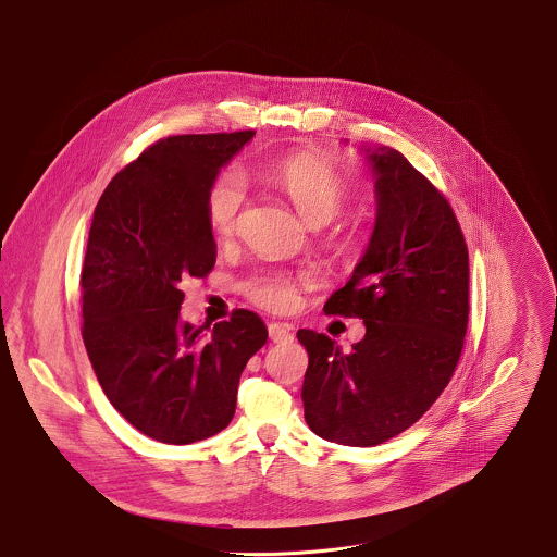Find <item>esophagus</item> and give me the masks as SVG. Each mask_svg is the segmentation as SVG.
I'll use <instances>...</instances> for the list:
<instances>
[{"label":"esophagus","instance_id":"1","mask_svg":"<svg viewBox=\"0 0 557 557\" xmlns=\"http://www.w3.org/2000/svg\"><path fill=\"white\" fill-rule=\"evenodd\" d=\"M269 339L273 343L290 342L293 333L288 324H280V322H271L269 324Z\"/></svg>","mask_w":557,"mask_h":557}]
</instances>
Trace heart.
Instances as JSON below:
<instances>
[{
    "instance_id": "obj_1",
    "label": "heart",
    "mask_w": 557,
    "mask_h": 557,
    "mask_svg": "<svg viewBox=\"0 0 557 557\" xmlns=\"http://www.w3.org/2000/svg\"><path fill=\"white\" fill-rule=\"evenodd\" d=\"M264 177L280 188L307 224L320 226L342 212L349 186L342 173L313 152H293L264 168ZM248 203V182L237 170L218 173L206 199V218L215 239H231ZM302 280L282 271H260L244 288L252 302L271 311H288L297 305Z\"/></svg>"
}]
</instances>
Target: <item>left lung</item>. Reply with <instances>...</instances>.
Masks as SVG:
<instances>
[{"label": "left lung", "instance_id": "1", "mask_svg": "<svg viewBox=\"0 0 557 557\" xmlns=\"http://www.w3.org/2000/svg\"><path fill=\"white\" fill-rule=\"evenodd\" d=\"M369 152L377 218L367 255L324 313L360 318L343 354L300 329L309 354L305 422L318 436L373 447L413 426L449 384L469 324V248L445 195L398 150Z\"/></svg>", "mask_w": 557, "mask_h": 557}]
</instances>
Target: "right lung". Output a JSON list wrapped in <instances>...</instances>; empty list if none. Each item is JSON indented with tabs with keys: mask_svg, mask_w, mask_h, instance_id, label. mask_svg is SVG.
<instances>
[{
	"mask_svg": "<svg viewBox=\"0 0 557 557\" xmlns=\"http://www.w3.org/2000/svg\"><path fill=\"white\" fill-rule=\"evenodd\" d=\"M255 133L159 139L112 177L92 214L81 275L86 354L114 409L161 443L226 429L239 377L267 342L248 309L210 335L180 318L182 282L215 264L208 190Z\"/></svg>",
	"mask_w": 557,
	"mask_h": 557,
	"instance_id": "add662e5",
	"label": "right lung"
}]
</instances>
